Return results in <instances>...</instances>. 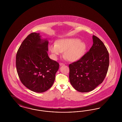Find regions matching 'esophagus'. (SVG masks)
Masks as SVG:
<instances>
[{
  "label": "esophagus",
  "mask_w": 122,
  "mask_h": 122,
  "mask_svg": "<svg viewBox=\"0 0 122 122\" xmlns=\"http://www.w3.org/2000/svg\"><path fill=\"white\" fill-rule=\"evenodd\" d=\"M59 65H60V66H62V65H64V64L63 63H60Z\"/></svg>",
  "instance_id": "1"
}]
</instances>
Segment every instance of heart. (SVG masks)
Instances as JSON below:
<instances>
[{
	"instance_id": "1",
	"label": "heart",
	"mask_w": 122,
	"mask_h": 122,
	"mask_svg": "<svg viewBox=\"0 0 122 122\" xmlns=\"http://www.w3.org/2000/svg\"><path fill=\"white\" fill-rule=\"evenodd\" d=\"M87 46L85 42L76 38H67L59 40L56 44L50 45L49 50L56 58L64 52V57L70 61L79 60L85 54Z\"/></svg>"
}]
</instances>
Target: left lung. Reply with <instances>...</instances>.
<instances>
[{"label":"left lung","mask_w":122,"mask_h":122,"mask_svg":"<svg viewBox=\"0 0 122 122\" xmlns=\"http://www.w3.org/2000/svg\"><path fill=\"white\" fill-rule=\"evenodd\" d=\"M93 45L80 59L69 65L71 85L81 92H87L101 84L107 75L109 53L103 42L93 35Z\"/></svg>","instance_id":"8db88e82"}]
</instances>
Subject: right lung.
Listing matches in <instances>:
<instances>
[{
    "label": "right lung",
    "mask_w": 122,
    "mask_h": 122,
    "mask_svg": "<svg viewBox=\"0 0 122 122\" xmlns=\"http://www.w3.org/2000/svg\"><path fill=\"white\" fill-rule=\"evenodd\" d=\"M41 37L36 32L29 34L16 56V70L21 83L37 93L45 92L51 87L59 69L58 63L48 57V41Z\"/></svg>",
    "instance_id": "right-lung-1"
}]
</instances>
